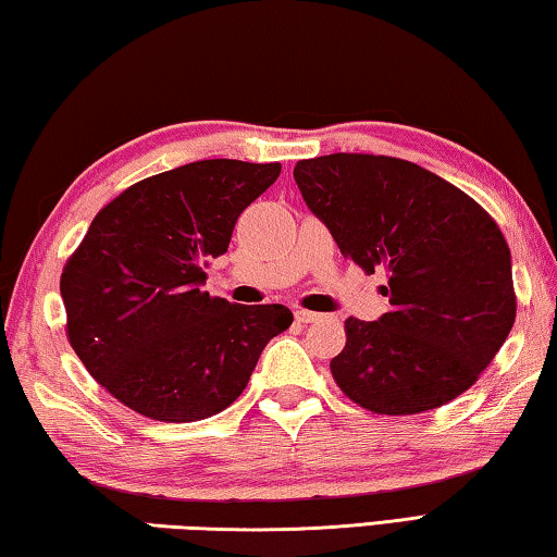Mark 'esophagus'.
I'll list each match as a JSON object with an SVG mask.
<instances>
[{"mask_svg": "<svg viewBox=\"0 0 557 557\" xmlns=\"http://www.w3.org/2000/svg\"><path fill=\"white\" fill-rule=\"evenodd\" d=\"M320 318H323V315H320V313H313V310H296V320H298V323H304V325L318 323Z\"/></svg>", "mask_w": 557, "mask_h": 557, "instance_id": "34e87169", "label": "esophagus"}]
</instances>
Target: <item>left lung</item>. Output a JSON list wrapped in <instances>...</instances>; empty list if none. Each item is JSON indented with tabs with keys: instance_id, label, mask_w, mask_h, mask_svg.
Returning <instances> with one entry per match:
<instances>
[{
	"instance_id": "left-lung-1",
	"label": "left lung",
	"mask_w": 557,
	"mask_h": 557,
	"mask_svg": "<svg viewBox=\"0 0 557 557\" xmlns=\"http://www.w3.org/2000/svg\"><path fill=\"white\" fill-rule=\"evenodd\" d=\"M304 200L364 273L382 267L388 313L345 320L330 372L382 416L433 411L490 367L516 320L511 251L470 195L411 161L330 153L294 169Z\"/></svg>"
}]
</instances>
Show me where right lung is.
<instances>
[{
  "instance_id": "add662e5",
  "label": "right lung",
  "mask_w": 557,
  "mask_h": 557,
  "mask_svg": "<svg viewBox=\"0 0 557 557\" xmlns=\"http://www.w3.org/2000/svg\"><path fill=\"white\" fill-rule=\"evenodd\" d=\"M281 163L210 159L134 183L95 214L65 261L67 343L116 401L151 421L227 408L261 349L290 327L286 306H237L202 290L244 208Z\"/></svg>"
}]
</instances>
